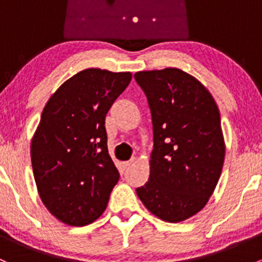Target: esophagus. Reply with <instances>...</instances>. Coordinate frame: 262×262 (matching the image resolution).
<instances>
[{
  "mask_svg": "<svg viewBox=\"0 0 262 262\" xmlns=\"http://www.w3.org/2000/svg\"><path fill=\"white\" fill-rule=\"evenodd\" d=\"M133 163H134V158H133V160H130V161H125V162H123V165H124V167L128 168V167H130Z\"/></svg>",
  "mask_w": 262,
  "mask_h": 262,
  "instance_id": "1",
  "label": "esophagus"
}]
</instances>
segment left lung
Here are the masks:
<instances>
[{"label": "left lung", "instance_id": "8db88e82", "mask_svg": "<svg viewBox=\"0 0 262 262\" xmlns=\"http://www.w3.org/2000/svg\"><path fill=\"white\" fill-rule=\"evenodd\" d=\"M134 78L153 124L149 179L137 195L156 216L178 223L200 212L218 184L226 153L221 114L210 92L179 68Z\"/></svg>", "mask_w": 262, "mask_h": 262}]
</instances>
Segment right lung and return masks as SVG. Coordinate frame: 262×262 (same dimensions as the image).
<instances>
[{
  "label": "right lung",
  "mask_w": 262,
  "mask_h": 262,
  "mask_svg": "<svg viewBox=\"0 0 262 262\" xmlns=\"http://www.w3.org/2000/svg\"><path fill=\"white\" fill-rule=\"evenodd\" d=\"M130 72L87 68L49 99L31 141V165L41 202L68 226L96 221L106 209L119 171L107 150L105 116Z\"/></svg>",
  "instance_id": "1"
}]
</instances>
